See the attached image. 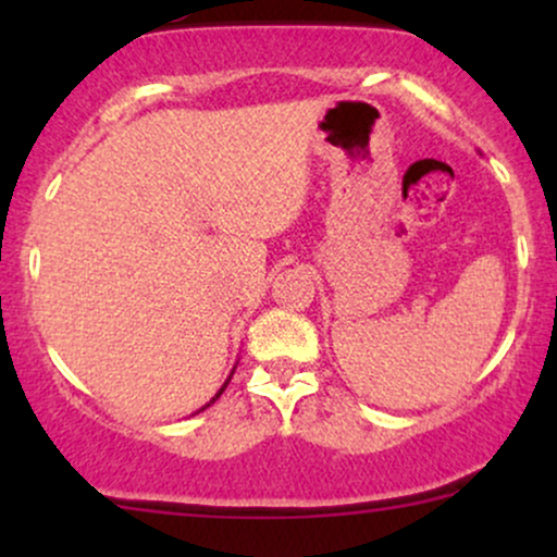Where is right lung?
<instances>
[{
	"label": "right lung",
	"mask_w": 557,
	"mask_h": 557,
	"mask_svg": "<svg viewBox=\"0 0 557 557\" xmlns=\"http://www.w3.org/2000/svg\"><path fill=\"white\" fill-rule=\"evenodd\" d=\"M225 387H227V382H225ZM225 387H222V389H220V393H216V398H220V395H222V393H225ZM212 400H214V398H212ZM207 406H209V403H207ZM207 406H203V408H207ZM203 408H201V411H203Z\"/></svg>",
	"instance_id": "1"
}]
</instances>
